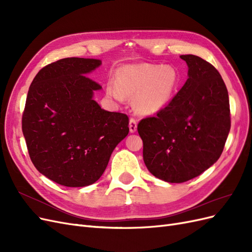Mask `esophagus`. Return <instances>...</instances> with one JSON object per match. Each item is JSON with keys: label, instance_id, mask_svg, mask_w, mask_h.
I'll use <instances>...</instances> for the list:
<instances>
[{"label": "esophagus", "instance_id": "1", "mask_svg": "<svg viewBox=\"0 0 252 252\" xmlns=\"http://www.w3.org/2000/svg\"><path fill=\"white\" fill-rule=\"evenodd\" d=\"M136 120L134 118H131L130 120H129V130H130V132H134L136 130Z\"/></svg>", "mask_w": 252, "mask_h": 252}]
</instances>
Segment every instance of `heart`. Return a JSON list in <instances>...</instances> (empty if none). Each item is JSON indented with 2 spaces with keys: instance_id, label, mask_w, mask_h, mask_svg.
I'll return each instance as SVG.
<instances>
[{
  "instance_id": "1",
  "label": "heart",
  "mask_w": 252,
  "mask_h": 252,
  "mask_svg": "<svg viewBox=\"0 0 252 252\" xmlns=\"http://www.w3.org/2000/svg\"><path fill=\"white\" fill-rule=\"evenodd\" d=\"M117 87H109L108 93L122 100L123 94L134 96L133 107L139 113L154 114L168 104L178 85V74L172 67L156 64L126 66L120 69Z\"/></svg>"
}]
</instances>
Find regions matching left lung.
<instances>
[{"label":"left lung","mask_w":252,"mask_h":252,"mask_svg":"<svg viewBox=\"0 0 252 252\" xmlns=\"http://www.w3.org/2000/svg\"><path fill=\"white\" fill-rule=\"evenodd\" d=\"M181 59L188 65L184 86L138 124L145 165L169 183L187 182L215 164L231 125L228 91L216 67L193 55Z\"/></svg>","instance_id":"left-lung-1"}]
</instances>
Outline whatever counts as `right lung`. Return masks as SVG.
<instances>
[{"label": "right lung", "instance_id": "add662e5", "mask_svg": "<svg viewBox=\"0 0 252 252\" xmlns=\"http://www.w3.org/2000/svg\"><path fill=\"white\" fill-rule=\"evenodd\" d=\"M100 60L66 58L43 67L29 87L22 130L35 168L66 187L94 184L117 145L129 132V118L102 109L87 77Z\"/></svg>", "mask_w": 252, "mask_h": 252}]
</instances>
